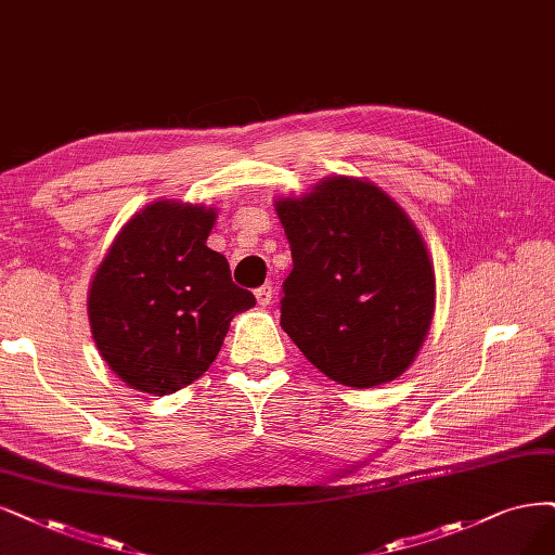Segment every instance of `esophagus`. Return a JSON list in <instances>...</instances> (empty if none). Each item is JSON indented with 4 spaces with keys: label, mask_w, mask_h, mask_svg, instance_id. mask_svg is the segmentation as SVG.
Returning a JSON list of instances; mask_svg holds the SVG:
<instances>
[{
    "label": "esophagus",
    "mask_w": 555,
    "mask_h": 555,
    "mask_svg": "<svg viewBox=\"0 0 555 555\" xmlns=\"http://www.w3.org/2000/svg\"><path fill=\"white\" fill-rule=\"evenodd\" d=\"M272 297H274L272 283H264V285H260V288L256 291V299H258V306H270V304H272Z\"/></svg>",
    "instance_id": "1"
}]
</instances>
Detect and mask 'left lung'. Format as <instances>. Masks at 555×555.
Masks as SVG:
<instances>
[{"label":"left lung","instance_id":"8db88e82","mask_svg":"<svg viewBox=\"0 0 555 555\" xmlns=\"http://www.w3.org/2000/svg\"><path fill=\"white\" fill-rule=\"evenodd\" d=\"M293 251L281 326L330 379L373 388L418 357L437 306L414 221L375 182L330 176L274 201Z\"/></svg>","mask_w":555,"mask_h":555}]
</instances>
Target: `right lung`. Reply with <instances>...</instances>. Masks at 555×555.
Masks as SVG:
<instances>
[{"instance_id":"right-lung-1","label":"right lung","mask_w":555,"mask_h":555,"mask_svg":"<svg viewBox=\"0 0 555 555\" xmlns=\"http://www.w3.org/2000/svg\"><path fill=\"white\" fill-rule=\"evenodd\" d=\"M217 210L159 198L134 212L98 264L89 322L100 357L134 391L169 396L217 359L256 297L208 244Z\"/></svg>"}]
</instances>
